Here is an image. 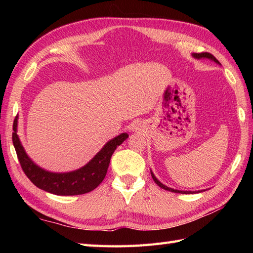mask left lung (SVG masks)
<instances>
[{
    "mask_svg": "<svg viewBox=\"0 0 253 253\" xmlns=\"http://www.w3.org/2000/svg\"><path fill=\"white\" fill-rule=\"evenodd\" d=\"M192 56L195 57V58H209V60H212V61H214L215 63H217V64H221L219 63L215 57H214L211 53H208V52H204V53H193L192 54ZM151 176H152V178H153V180L155 181V184H157L159 187H161V188H163V189H165V190H169V191H171V192H176V193H193V192H197V191H182V190H177V189H173V188H169V187H168V186H165V185H163L162 182L161 181H159V179H157V177L154 176V174L152 173V170H151ZM202 190H199L198 192H201Z\"/></svg>",
    "mask_w": 253,
    "mask_h": 253,
    "instance_id": "1",
    "label": "left lung"
}]
</instances>
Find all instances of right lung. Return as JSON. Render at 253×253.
<instances>
[{
    "mask_svg": "<svg viewBox=\"0 0 253 253\" xmlns=\"http://www.w3.org/2000/svg\"><path fill=\"white\" fill-rule=\"evenodd\" d=\"M17 118L13 124V143L21 169L35 186L57 196L84 195L95 189L104 179L112 154L128 138L126 132L113 138L82 169L69 173H52L36 165L25 152L17 135Z\"/></svg>",
    "mask_w": 253,
    "mask_h": 253,
    "instance_id": "obj_1",
    "label": "right lung"
}]
</instances>
